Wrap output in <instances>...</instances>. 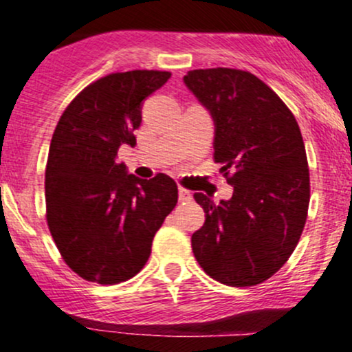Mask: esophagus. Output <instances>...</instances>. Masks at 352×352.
I'll return each instance as SVG.
<instances>
[{
  "label": "esophagus",
  "instance_id": "34e87169",
  "mask_svg": "<svg viewBox=\"0 0 352 352\" xmlns=\"http://www.w3.org/2000/svg\"><path fill=\"white\" fill-rule=\"evenodd\" d=\"M179 200L180 201H190L192 200V192L187 188H179Z\"/></svg>",
  "mask_w": 352,
  "mask_h": 352
}]
</instances>
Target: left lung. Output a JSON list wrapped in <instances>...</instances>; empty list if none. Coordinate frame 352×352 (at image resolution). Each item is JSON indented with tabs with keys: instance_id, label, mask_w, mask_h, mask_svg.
Wrapping results in <instances>:
<instances>
[{
	"instance_id": "8db88e82",
	"label": "left lung",
	"mask_w": 352,
	"mask_h": 352,
	"mask_svg": "<svg viewBox=\"0 0 352 352\" xmlns=\"http://www.w3.org/2000/svg\"><path fill=\"white\" fill-rule=\"evenodd\" d=\"M185 86L215 124L213 159L233 187L230 200L193 199L205 223L192 235L204 272L227 286H254L288 261L305 228L309 168L300 125L252 72L188 71Z\"/></svg>"
}]
</instances>
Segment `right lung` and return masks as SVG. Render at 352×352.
I'll return each instance as SVG.
<instances>
[{
  "mask_svg": "<svg viewBox=\"0 0 352 352\" xmlns=\"http://www.w3.org/2000/svg\"><path fill=\"white\" fill-rule=\"evenodd\" d=\"M168 78L167 71L100 78L56 125L44 182L47 227L63 260L84 280L117 285L135 276L175 208L179 188L170 177L142 180L116 162L120 145L135 144L144 100Z\"/></svg>",
  "mask_w": 352,
  "mask_h": 352,
  "instance_id": "1",
  "label": "right lung"
}]
</instances>
